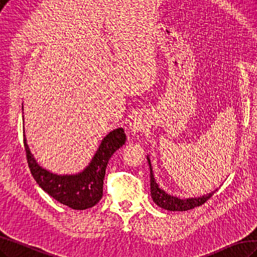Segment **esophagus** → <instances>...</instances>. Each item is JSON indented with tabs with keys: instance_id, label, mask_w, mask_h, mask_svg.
I'll use <instances>...</instances> for the list:
<instances>
[{
	"instance_id": "34e87169",
	"label": "esophagus",
	"mask_w": 257,
	"mask_h": 257,
	"mask_svg": "<svg viewBox=\"0 0 257 257\" xmlns=\"http://www.w3.org/2000/svg\"><path fill=\"white\" fill-rule=\"evenodd\" d=\"M147 118L144 113H139L133 117L132 122L130 124V132L132 135L139 134L141 132H144L147 127Z\"/></svg>"
}]
</instances>
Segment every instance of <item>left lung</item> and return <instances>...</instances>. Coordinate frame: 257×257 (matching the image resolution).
Returning <instances> with one entry per match:
<instances>
[{"mask_svg":"<svg viewBox=\"0 0 257 257\" xmlns=\"http://www.w3.org/2000/svg\"><path fill=\"white\" fill-rule=\"evenodd\" d=\"M147 160L150 168V194H152L153 201L161 208L170 210V211L189 210L194 207H197V206L203 205L206 201H207V199H209L212 195H214V193L218 190L216 189L211 193L206 194V195L199 196V197H191V198H184V199L170 195V194H168L164 190L160 189L157 182H156L149 156H147Z\"/></svg>","mask_w":257,"mask_h":257,"instance_id":"left-lung-1","label":"left lung"}]
</instances>
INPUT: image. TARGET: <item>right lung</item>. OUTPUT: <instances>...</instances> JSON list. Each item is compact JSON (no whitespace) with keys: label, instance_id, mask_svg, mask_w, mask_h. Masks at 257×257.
<instances>
[{"label":"right lung","instance_id":"1","mask_svg":"<svg viewBox=\"0 0 257 257\" xmlns=\"http://www.w3.org/2000/svg\"><path fill=\"white\" fill-rule=\"evenodd\" d=\"M126 135L122 127L112 131L101 141L89 165L76 174H56L37 162L28 147L24 131V145L27 161L36 182L55 201L75 210L91 208L102 197L105 168L111 156L122 147Z\"/></svg>","mask_w":257,"mask_h":257}]
</instances>
